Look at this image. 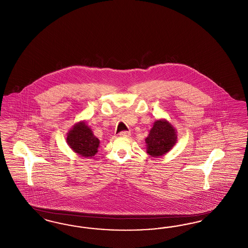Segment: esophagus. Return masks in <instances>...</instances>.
I'll use <instances>...</instances> for the list:
<instances>
[{"instance_id":"1","label":"esophagus","mask_w":248,"mask_h":248,"mask_svg":"<svg viewBox=\"0 0 248 248\" xmlns=\"http://www.w3.org/2000/svg\"><path fill=\"white\" fill-rule=\"evenodd\" d=\"M119 135L121 137H129L131 135V133L129 131H122Z\"/></svg>"}]
</instances>
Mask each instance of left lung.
I'll return each mask as SVG.
<instances>
[{"instance_id":"8db88e82","label":"left lung","mask_w":248,"mask_h":248,"mask_svg":"<svg viewBox=\"0 0 248 248\" xmlns=\"http://www.w3.org/2000/svg\"><path fill=\"white\" fill-rule=\"evenodd\" d=\"M177 141L175 129L165 120H158L146 139L147 152L151 157H159L169 152Z\"/></svg>"}]
</instances>
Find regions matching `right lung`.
Returning <instances> with one entry per match:
<instances>
[{
    "label": "right lung",
    "instance_id": "1",
    "mask_svg": "<svg viewBox=\"0 0 248 248\" xmlns=\"http://www.w3.org/2000/svg\"><path fill=\"white\" fill-rule=\"evenodd\" d=\"M66 141L70 148L82 157H93L98 152L99 140L85 122L77 124L70 130Z\"/></svg>",
    "mask_w": 248,
    "mask_h": 248
}]
</instances>
